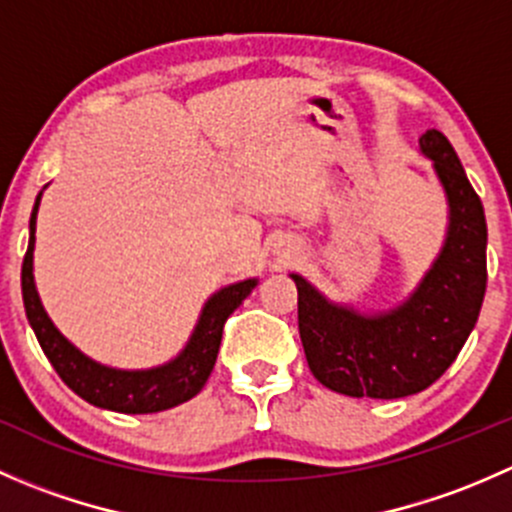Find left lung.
Listing matches in <instances>:
<instances>
[{
	"mask_svg": "<svg viewBox=\"0 0 512 512\" xmlns=\"http://www.w3.org/2000/svg\"><path fill=\"white\" fill-rule=\"evenodd\" d=\"M451 205L446 245L401 307L364 314L329 304L307 280L297 285V319L314 379L344 396L401 399L428 389L456 361L473 332L485 297L483 203L441 131L421 136Z\"/></svg>",
	"mask_w": 512,
	"mask_h": 512,
	"instance_id": "1",
	"label": "left lung"
}]
</instances>
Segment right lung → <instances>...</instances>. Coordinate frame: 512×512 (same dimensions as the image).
<instances>
[{"instance_id":"1","label":"right lung","mask_w":512,"mask_h":512,"mask_svg":"<svg viewBox=\"0 0 512 512\" xmlns=\"http://www.w3.org/2000/svg\"><path fill=\"white\" fill-rule=\"evenodd\" d=\"M41 193L36 195V203L29 220V247L22 262V297L27 319L32 324L36 339L44 349L46 359L56 369L66 386L74 394L98 409L118 411V414H156V411L173 409L183 401L193 399L208 381L218 359L223 327L232 312L242 304V299L252 292L257 280H245L220 289L218 294L208 299L200 322L190 337L188 347L178 359L170 364L158 366L148 371H118L108 366L96 364L79 349L71 347L51 319L46 317L44 307L39 302V294L34 287L32 257H34V230H36V208H39Z\"/></svg>"}]
</instances>
